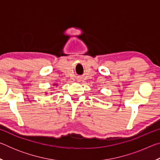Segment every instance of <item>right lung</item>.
<instances>
[{
  "label": "right lung",
  "mask_w": 160,
  "mask_h": 160,
  "mask_svg": "<svg viewBox=\"0 0 160 160\" xmlns=\"http://www.w3.org/2000/svg\"><path fill=\"white\" fill-rule=\"evenodd\" d=\"M53 86H55V85H56V84H53ZM56 86H57V85H56Z\"/></svg>",
  "instance_id": "1"
}]
</instances>
